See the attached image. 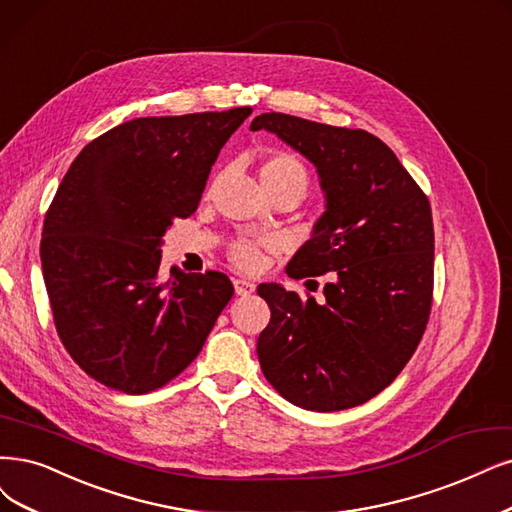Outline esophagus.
Masks as SVG:
<instances>
[{"label":"esophagus","instance_id":"esophagus-1","mask_svg":"<svg viewBox=\"0 0 512 512\" xmlns=\"http://www.w3.org/2000/svg\"><path fill=\"white\" fill-rule=\"evenodd\" d=\"M234 289H236V295H251L255 293V282L251 280H244V278H234Z\"/></svg>","mask_w":512,"mask_h":512}]
</instances>
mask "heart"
Masks as SVG:
<instances>
[{"mask_svg":"<svg viewBox=\"0 0 512 512\" xmlns=\"http://www.w3.org/2000/svg\"><path fill=\"white\" fill-rule=\"evenodd\" d=\"M259 177L263 187H266V192L278 187H295L301 189V192H306L308 187L306 166L293 154H287V151H276V154H272L263 162ZM259 257V246L251 240H240L232 246V259L242 268H255L259 263Z\"/></svg>","mask_w":512,"mask_h":512,"instance_id":"heart-1","label":"heart"}]
</instances>
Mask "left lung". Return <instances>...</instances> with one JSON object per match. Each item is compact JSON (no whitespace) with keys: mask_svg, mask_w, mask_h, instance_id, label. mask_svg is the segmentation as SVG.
I'll return each mask as SVG.
<instances>
[{"mask_svg":"<svg viewBox=\"0 0 512 512\" xmlns=\"http://www.w3.org/2000/svg\"><path fill=\"white\" fill-rule=\"evenodd\" d=\"M268 130L316 166L325 213L293 255V278L331 272L325 299L270 282V325L257 339L268 382L301 409L363 405L394 382L424 335L432 304L428 198L394 151L367 130L261 113Z\"/></svg>","mask_w":512,"mask_h":512,"instance_id":"left-lung-1","label":"left lung"}]
</instances>
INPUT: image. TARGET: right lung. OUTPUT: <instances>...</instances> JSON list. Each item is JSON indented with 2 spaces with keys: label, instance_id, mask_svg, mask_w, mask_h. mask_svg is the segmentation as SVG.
Instances as JSON below:
<instances>
[{
  "label": "right lung",
  "instance_id": "add662e5",
  "mask_svg": "<svg viewBox=\"0 0 512 512\" xmlns=\"http://www.w3.org/2000/svg\"><path fill=\"white\" fill-rule=\"evenodd\" d=\"M251 107L124 122L90 141L44 219L54 325L90 377L145 394L200 354L234 295L221 272L160 276L162 236L189 217L225 141Z\"/></svg>",
  "mask_w": 512,
  "mask_h": 512
}]
</instances>
